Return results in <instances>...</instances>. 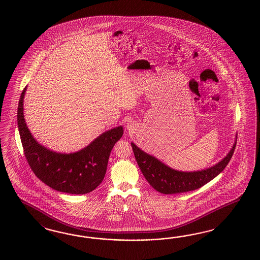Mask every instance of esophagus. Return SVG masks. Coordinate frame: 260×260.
<instances>
[{
  "label": "esophagus",
  "instance_id": "obj_1",
  "mask_svg": "<svg viewBox=\"0 0 260 260\" xmlns=\"http://www.w3.org/2000/svg\"><path fill=\"white\" fill-rule=\"evenodd\" d=\"M126 127H127V129L129 131V129H134V126L132 125V124H127L126 125Z\"/></svg>",
  "mask_w": 260,
  "mask_h": 260
}]
</instances>
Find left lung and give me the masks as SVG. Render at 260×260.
<instances>
[{
    "label": "left lung",
    "instance_id": "left-lung-1",
    "mask_svg": "<svg viewBox=\"0 0 260 260\" xmlns=\"http://www.w3.org/2000/svg\"><path fill=\"white\" fill-rule=\"evenodd\" d=\"M236 138L232 150L217 164L197 172H181L170 168L157 158L150 155L132 143L134 156L143 175L150 186L164 194L186 192L199 189L208 182L213 180L228 165L236 149Z\"/></svg>",
    "mask_w": 260,
    "mask_h": 260
}]
</instances>
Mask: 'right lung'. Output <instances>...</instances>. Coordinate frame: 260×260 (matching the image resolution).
Wrapping results in <instances>:
<instances>
[{
    "mask_svg": "<svg viewBox=\"0 0 260 260\" xmlns=\"http://www.w3.org/2000/svg\"><path fill=\"white\" fill-rule=\"evenodd\" d=\"M24 87L18 106V127L24 155L33 173L48 187L58 191L84 194L96 189L103 181L110 151L122 137L119 126L105 132L86 148L72 153L48 150L35 140L24 116Z\"/></svg>",
    "mask_w": 260,
    "mask_h": 260,
    "instance_id": "right-lung-1",
    "label": "right lung"
}]
</instances>
